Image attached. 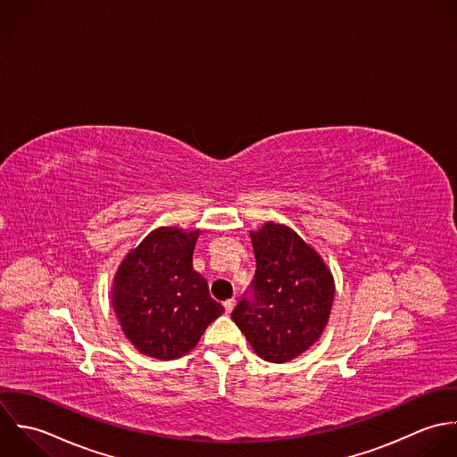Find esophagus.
<instances>
[{
    "mask_svg": "<svg viewBox=\"0 0 457 457\" xmlns=\"http://www.w3.org/2000/svg\"><path fill=\"white\" fill-rule=\"evenodd\" d=\"M235 305H237V300H235V298H229V300H226V302H224V309H226V312L229 314V312L235 309Z\"/></svg>",
    "mask_w": 457,
    "mask_h": 457,
    "instance_id": "obj_1",
    "label": "esophagus"
}]
</instances>
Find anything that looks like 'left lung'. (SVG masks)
<instances>
[{"mask_svg": "<svg viewBox=\"0 0 457 457\" xmlns=\"http://www.w3.org/2000/svg\"><path fill=\"white\" fill-rule=\"evenodd\" d=\"M251 240L256 274L231 318L262 359L287 362L320 339L334 302V278L287 226L269 222Z\"/></svg>", "mask_w": 457, "mask_h": 457, "instance_id": "1", "label": "left lung"}]
</instances>
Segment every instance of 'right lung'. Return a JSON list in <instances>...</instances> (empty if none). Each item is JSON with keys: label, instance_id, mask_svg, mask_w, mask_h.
Segmentation results:
<instances>
[{"label": "right lung", "instance_id": "add662e5", "mask_svg": "<svg viewBox=\"0 0 457 457\" xmlns=\"http://www.w3.org/2000/svg\"><path fill=\"white\" fill-rule=\"evenodd\" d=\"M199 231L159 228L121 263L112 305L130 343L145 355L171 361L190 352L224 307L192 269Z\"/></svg>", "mask_w": 457, "mask_h": 457}]
</instances>
